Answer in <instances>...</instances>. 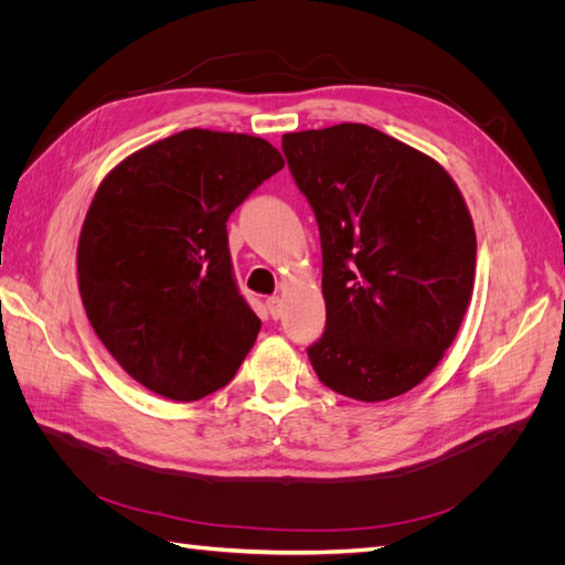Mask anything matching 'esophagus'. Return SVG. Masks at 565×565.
<instances>
[{"label":"esophagus","mask_w":565,"mask_h":565,"mask_svg":"<svg viewBox=\"0 0 565 565\" xmlns=\"http://www.w3.org/2000/svg\"><path fill=\"white\" fill-rule=\"evenodd\" d=\"M266 306H268V313L273 320H278L282 316V299L280 297H270L266 299Z\"/></svg>","instance_id":"obj_1"}]
</instances>
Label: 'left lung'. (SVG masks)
I'll return each mask as SVG.
<instances>
[{
    "mask_svg": "<svg viewBox=\"0 0 565 565\" xmlns=\"http://www.w3.org/2000/svg\"><path fill=\"white\" fill-rule=\"evenodd\" d=\"M282 152L320 231L318 380L355 401L396 398L429 377L465 320L476 276L467 202L434 158L367 125L285 134Z\"/></svg>",
    "mask_w": 565,
    "mask_h": 565,
    "instance_id": "left-lung-1",
    "label": "left lung"
}]
</instances>
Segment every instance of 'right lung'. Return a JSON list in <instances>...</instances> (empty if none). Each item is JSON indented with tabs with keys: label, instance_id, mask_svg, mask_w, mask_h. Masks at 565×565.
Masks as SVG:
<instances>
[{
	"label": "right lung",
	"instance_id": "add662e5",
	"mask_svg": "<svg viewBox=\"0 0 565 565\" xmlns=\"http://www.w3.org/2000/svg\"><path fill=\"white\" fill-rule=\"evenodd\" d=\"M285 167L259 136L185 129L100 181L77 245L94 332L131 380L191 403L226 386L262 320L233 278L226 221Z\"/></svg>",
	"mask_w": 565,
	"mask_h": 565
}]
</instances>
